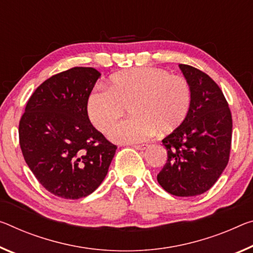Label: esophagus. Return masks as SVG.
<instances>
[{
  "label": "esophagus",
  "mask_w": 253,
  "mask_h": 253,
  "mask_svg": "<svg viewBox=\"0 0 253 253\" xmlns=\"http://www.w3.org/2000/svg\"><path fill=\"white\" fill-rule=\"evenodd\" d=\"M131 146L136 148V150H139V151H144V150H146V148L150 147L148 144H134V145H131Z\"/></svg>",
  "instance_id": "obj_1"
}]
</instances>
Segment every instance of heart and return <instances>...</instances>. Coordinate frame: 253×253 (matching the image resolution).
Wrapping results in <instances>:
<instances>
[{
    "mask_svg": "<svg viewBox=\"0 0 253 253\" xmlns=\"http://www.w3.org/2000/svg\"><path fill=\"white\" fill-rule=\"evenodd\" d=\"M191 89L183 76L154 67L119 72L108 81V89H94L86 100L90 122L107 133L129 107L133 117L118 124L109 137L116 143L147 141L156 130L172 133L182 125L191 107Z\"/></svg>",
    "mask_w": 253,
    "mask_h": 253,
    "instance_id": "heart-1",
    "label": "heart"
}]
</instances>
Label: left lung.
Instances as JSON below:
<instances>
[{"label": "left lung", "mask_w": 253, "mask_h": 253, "mask_svg": "<svg viewBox=\"0 0 253 253\" xmlns=\"http://www.w3.org/2000/svg\"><path fill=\"white\" fill-rule=\"evenodd\" d=\"M179 67L190 85L191 107L182 125L162 141L168 160L158 182L171 195L191 197L210 190L226 168L233 125L217 84L190 65Z\"/></svg>", "instance_id": "obj_1"}]
</instances>
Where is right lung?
<instances>
[{"label": "right lung", "mask_w": 253, "mask_h": 253, "mask_svg": "<svg viewBox=\"0 0 253 253\" xmlns=\"http://www.w3.org/2000/svg\"><path fill=\"white\" fill-rule=\"evenodd\" d=\"M92 67L53 75L35 90L19 124L23 158L57 197H86L101 184L117 146L92 126L86 100L100 78Z\"/></svg>", "instance_id": "add662e5"}]
</instances>
